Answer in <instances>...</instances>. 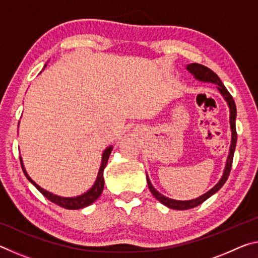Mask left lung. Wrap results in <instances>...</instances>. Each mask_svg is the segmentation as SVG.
<instances>
[{
	"label": "left lung",
	"instance_id": "8db88e82",
	"mask_svg": "<svg viewBox=\"0 0 258 258\" xmlns=\"http://www.w3.org/2000/svg\"><path fill=\"white\" fill-rule=\"evenodd\" d=\"M186 71L190 74L194 75L196 80H198L200 82H205V83H213V84L217 85V90L220 91V93L223 95L224 100L228 103L229 109H230V128H231V145H230V149H229V156L226 158V163H225V167L223 171V175L221 176L220 181H218L215 185H214L211 190L207 191L206 194H204L200 196V197L196 198V199H191V200H175V199H171L165 197L164 195H161L160 192L157 191L154 185L151 184L150 178L147 174V182H148V186H149V190L151 191V194L154 195V197L160 202L163 205H165L166 207L172 208V209H178V211H184V209H190L194 207H197L198 205L203 204L205 200L208 199L211 196L221 189L222 186L224 185V183L226 182L229 177V174L231 171V167H232V160H233V155H234V149H235V145H237V131H235V117H237V108H235V103L234 100L232 98V95L229 93V91L226 90V87L223 85V83L220 80L215 73L211 69L203 66V64L199 63H190L186 66Z\"/></svg>",
	"mask_w": 258,
	"mask_h": 258
}]
</instances>
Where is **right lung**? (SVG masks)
<instances>
[{
    "mask_svg": "<svg viewBox=\"0 0 258 258\" xmlns=\"http://www.w3.org/2000/svg\"><path fill=\"white\" fill-rule=\"evenodd\" d=\"M45 67H46V64L44 66V68ZM111 150H112V146H109L108 148L104 149V151L102 152L101 165H100L97 180H95L93 185L91 186L89 190L84 192V194L77 196V197H61V196H56L54 194H52V192H50V191L43 189V187L38 185L36 182L33 181L32 178H30L27 171H26L24 163H23V158H21V157H20V164H21V167H23L24 174L26 175V177L28 178V181L32 183V184L36 186L37 190L40 191L41 194L44 196V197L49 199L50 202L59 205V206L66 208V209H81V208H84L86 206H90L91 204H93L95 200L100 197V195L102 194V190L104 186L103 171H104V168H106V165L108 163L109 156H110V154H111Z\"/></svg>",
    "mask_w": 258,
    "mask_h": 258,
    "instance_id": "right-lung-1",
    "label": "right lung"
}]
</instances>
